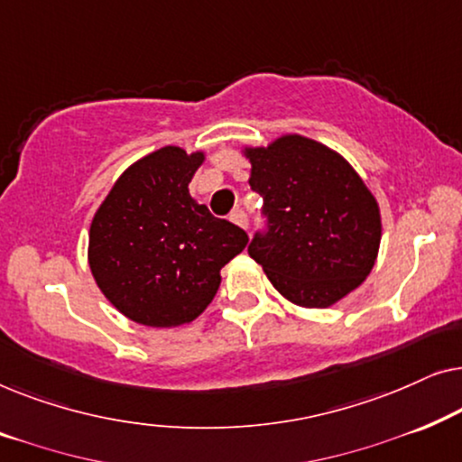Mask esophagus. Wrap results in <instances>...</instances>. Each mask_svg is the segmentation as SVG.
Masks as SVG:
<instances>
[{"label": "esophagus", "mask_w": 462, "mask_h": 462, "mask_svg": "<svg viewBox=\"0 0 462 462\" xmlns=\"http://www.w3.org/2000/svg\"><path fill=\"white\" fill-rule=\"evenodd\" d=\"M229 218H231V223L242 226V229H248V214H245L244 210H233Z\"/></svg>", "instance_id": "esophagus-1"}]
</instances>
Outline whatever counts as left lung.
<instances>
[{"label":"left lung","instance_id":"8db88e82","mask_svg":"<svg viewBox=\"0 0 462 462\" xmlns=\"http://www.w3.org/2000/svg\"><path fill=\"white\" fill-rule=\"evenodd\" d=\"M250 187L263 195L269 231L248 254L283 299L326 309L359 288L381 245V208L343 155L313 138L283 134L245 147Z\"/></svg>","mask_w":462,"mask_h":462}]
</instances>
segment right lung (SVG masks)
Segmentation results:
<instances>
[{"label": "right lung", "mask_w": 462, "mask_h": 462, "mask_svg": "<svg viewBox=\"0 0 462 462\" xmlns=\"http://www.w3.org/2000/svg\"><path fill=\"white\" fill-rule=\"evenodd\" d=\"M204 151L162 147L116 180L90 225L88 263L106 300L136 324L174 328L199 318L220 269L248 244L189 193Z\"/></svg>", "instance_id": "add662e5"}]
</instances>
